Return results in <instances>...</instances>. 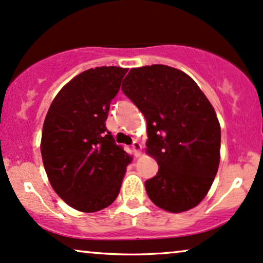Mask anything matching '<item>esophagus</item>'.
Masks as SVG:
<instances>
[{"mask_svg":"<svg viewBox=\"0 0 263 263\" xmlns=\"http://www.w3.org/2000/svg\"><path fill=\"white\" fill-rule=\"evenodd\" d=\"M133 151H134V155L137 157H139L140 156V154H141V148H142V146H141V144L139 141H134L133 142Z\"/></svg>","mask_w":263,"mask_h":263,"instance_id":"esophagus-1","label":"esophagus"}]
</instances>
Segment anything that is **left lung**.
I'll list each match as a JSON object with an SVG mask.
<instances>
[{
  "label": "left lung",
  "mask_w": 263,
  "mask_h": 263,
  "mask_svg": "<svg viewBox=\"0 0 263 263\" xmlns=\"http://www.w3.org/2000/svg\"><path fill=\"white\" fill-rule=\"evenodd\" d=\"M122 90L147 123L146 154L160 170L145 181L152 202L172 213L205 199L221 160V125L193 78L173 67L132 68Z\"/></svg>",
  "instance_id": "left-lung-1"
}]
</instances>
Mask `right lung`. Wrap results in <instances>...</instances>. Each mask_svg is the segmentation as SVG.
Here are the masks:
<instances>
[{
  "mask_svg": "<svg viewBox=\"0 0 263 263\" xmlns=\"http://www.w3.org/2000/svg\"><path fill=\"white\" fill-rule=\"evenodd\" d=\"M126 72L96 67L78 74L60 90L45 118L40 148L47 178L57 195L80 212L111 205L133 160L105 123Z\"/></svg>",
  "mask_w": 263,
  "mask_h": 263,
  "instance_id": "1",
  "label": "right lung"
}]
</instances>
